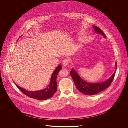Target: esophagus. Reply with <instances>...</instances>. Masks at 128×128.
<instances>
[{"instance_id":"34e87169","label":"esophagus","mask_w":128,"mask_h":128,"mask_svg":"<svg viewBox=\"0 0 128 128\" xmlns=\"http://www.w3.org/2000/svg\"><path fill=\"white\" fill-rule=\"evenodd\" d=\"M69 63L68 60L67 58H65L62 60V64L63 66H66Z\"/></svg>"}]
</instances>
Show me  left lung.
I'll return each mask as SVG.
<instances>
[{
  "mask_svg": "<svg viewBox=\"0 0 128 128\" xmlns=\"http://www.w3.org/2000/svg\"><path fill=\"white\" fill-rule=\"evenodd\" d=\"M93 28L96 32L104 36V37H106L103 32L99 28L96 26H94ZM116 63L115 72L110 78L105 82L96 84L86 82L84 80L81 79L79 74L76 72L75 70H73V68H72V70H70V74L77 88L80 92L85 94L94 95L103 91L110 86L114 78L116 73Z\"/></svg>",
  "mask_w": 128,
  "mask_h": 128,
  "instance_id": "1",
  "label": "left lung"
}]
</instances>
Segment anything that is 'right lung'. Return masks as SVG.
I'll return each mask as SVG.
<instances>
[{"label": "right lung", "instance_id": "right-lung-1", "mask_svg": "<svg viewBox=\"0 0 128 128\" xmlns=\"http://www.w3.org/2000/svg\"><path fill=\"white\" fill-rule=\"evenodd\" d=\"M61 68L62 67L60 65H59L56 68L51 76L50 84L44 90L36 91H28L20 87L15 82L14 84H15L16 86L20 91L29 98L39 100L48 99L50 98H52L57 90V82H56V79L58 74Z\"/></svg>", "mask_w": 128, "mask_h": 128}]
</instances>
